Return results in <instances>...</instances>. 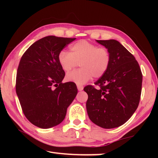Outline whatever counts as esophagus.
Wrapping results in <instances>:
<instances>
[{
	"mask_svg": "<svg viewBox=\"0 0 158 158\" xmlns=\"http://www.w3.org/2000/svg\"><path fill=\"white\" fill-rule=\"evenodd\" d=\"M77 89H78V90L81 91V90L84 89V86H83V85H77Z\"/></svg>",
	"mask_w": 158,
	"mask_h": 158,
	"instance_id": "obj_1",
	"label": "esophagus"
}]
</instances>
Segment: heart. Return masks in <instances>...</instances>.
Returning <instances> with one entry per match:
<instances>
[{
    "instance_id": "b5f03b06",
    "label": "heart",
    "mask_w": 158,
    "mask_h": 158,
    "mask_svg": "<svg viewBox=\"0 0 158 158\" xmlns=\"http://www.w3.org/2000/svg\"><path fill=\"white\" fill-rule=\"evenodd\" d=\"M71 52L62 50L58 53V60L61 68L65 73L76 68L80 63L81 68L68 73V81L83 85L92 79L105 75L111 62L110 51L106 47L87 40H80L70 47Z\"/></svg>"
}]
</instances>
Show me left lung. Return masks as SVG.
I'll use <instances>...</instances> for the list:
<instances>
[{
    "label": "left lung",
    "instance_id": "obj_1",
    "mask_svg": "<svg viewBox=\"0 0 158 158\" xmlns=\"http://www.w3.org/2000/svg\"><path fill=\"white\" fill-rule=\"evenodd\" d=\"M110 51L111 62L105 75L84 87L87 93L86 109L89 118L101 127L121 126L135 113L139 103L142 73L130 52L115 40H97Z\"/></svg>",
    "mask_w": 158,
    "mask_h": 158
}]
</instances>
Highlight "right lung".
Here are the masks:
<instances>
[{
	"mask_svg": "<svg viewBox=\"0 0 158 158\" xmlns=\"http://www.w3.org/2000/svg\"><path fill=\"white\" fill-rule=\"evenodd\" d=\"M75 39L44 37L21 58L16 92L26 118L37 127L47 129L60 124L77 94L74 83H62L65 73L58 60L60 52Z\"/></svg>",
	"mask_w": 158,
	"mask_h": 158,
	"instance_id": "add662e5",
	"label": "right lung"
}]
</instances>
